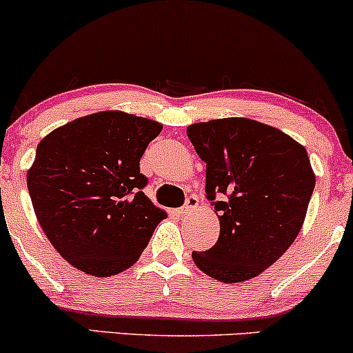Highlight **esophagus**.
I'll return each instance as SVG.
<instances>
[{
  "label": "esophagus",
  "mask_w": 353,
  "mask_h": 353,
  "mask_svg": "<svg viewBox=\"0 0 353 353\" xmlns=\"http://www.w3.org/2000/svg\"><path fill=\"white\" fill-rule=\"evenodd\" d=\"M197 208H199V199H197L196 196H189L188 201H185V205L177 210V214L184 217V216H188V214L194 212V210H196Z\"/></svg>",
  "instance_id": "esophagus-1"
}]
</instances>
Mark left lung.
Returning <instances> with one entry per match:
<instances>
[{
  "label": "left lung",
  "mask_w": 353,
  "mask_h": 353,
  "mask_svg": "<svg viewBox=\"0 0 353 353\" xmlns=\"http://www.w3.org/2000/svg\"><path fill=\"white\" fill-rule=\"evenodd\" d=\"M188 137L205 163V192L221 224L216 245L192 252L194 264L219 282L257 277L292 245L305 221L315 185L307 149L249 117L190 124Z\"/></svg>",
  "instance_id": "left-lung-1"
}]
</instances>
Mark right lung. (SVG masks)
<instances>
[{
    "label": "right lung",
    "mask_w": 353,
    "mask_h": 353,
    "mask_svg": "<svg viewBox=\"0 0 353 353\" xmlns=\"http://www.w3.org/2000/svg\"><path fill=\"white\" fill-rule=\"evenodd\" d=\"M163 124L101 111L39 141L28 190L44 236L72 267L96 277L136 264L165 212L143 192L139 161Z\"/></svg>",
    "instance_id": "obj_1"
}]
</instances>
